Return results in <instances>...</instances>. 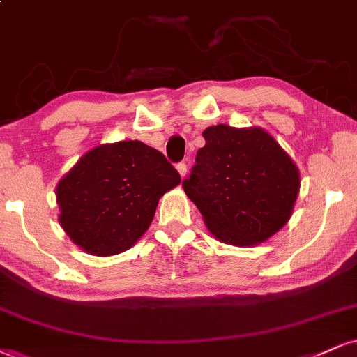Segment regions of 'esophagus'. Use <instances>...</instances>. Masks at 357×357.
Returning a JSON list of instances; mask_svg holds the SVG:
<instances>
[{
	"instance_id": "obj_1",
	"label": "esophagus",
	"mask_w": 357,
	"mask_h": 357,
	"mask_svg": "<svg viewBox=\"0 0 357 357\" xmlns=\"http://www.w3.org/2000/svg\"><path fill=\"white\" fill-rule=\"evenodd\" d=\"M177 172L180 174V177H185L187 175V164L185 162H180V164H177Z\"/></svg>"
}]
</instances>
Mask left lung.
<instances>
[{"instance_id": "obj_1", "label": "left lung", "mask_w": 357, "mask_h": 357, "mask_svg": "<svg viewBox=\"0 0 357 357\" xmlns=\"http://www.w3.org/2000/svg\"><path fill=\"white\" fill-rule=\"evenodd\" d=\"M205 145L182 187L208 231L223 243L255 246L291 218L300 170L261 127L218 124L204 130Z\"/></svg>"}]
</instances>
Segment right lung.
<instances>
[{"label":"right lung","mask_w":357,"mask_h":357,"mask_svg":"<svg viewBox=\"0 0 357 357\" xmlns=\"http://www.w3.org/2000/svg\"><path fill=\"white\" fill-rule=\"evenodd\" d=\"M178 183L164 153L140 140L100 144L57 182L59 225L82 252L119 255L137 243L160 197Z\"/></svg>","instance_id":"obj_1"}]
</instances>
